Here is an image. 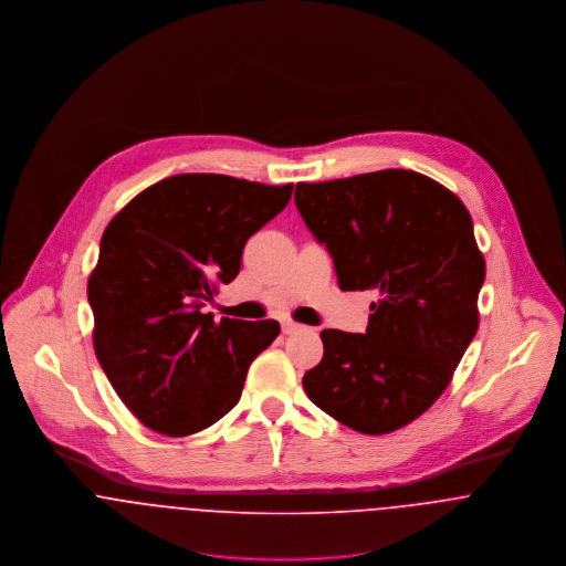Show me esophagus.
Masks as SVG:
<instances>
[{"label": "esophagus", "mask_w": 566, "mask_h": 566, "mask_svg": "<svg viewBox=\"0 0 566 566\" xmlns=\"http://www.w3.org/2000/svg\"><path fill=\"white\" fill-rule=\"evenodd\" d=\"M300 327H302V325L295 323V321H284V323H282V332H284V334H293V332H297Z\"/></svg>", "instance_id": "obj_1"}]
</instances>
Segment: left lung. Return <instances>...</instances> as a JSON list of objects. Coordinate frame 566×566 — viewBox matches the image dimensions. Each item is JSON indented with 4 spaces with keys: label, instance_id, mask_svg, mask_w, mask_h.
Wrapping results in <instances>:
<instances>
[{
    "label": "left lung",
    "instance_id": "1",
    "mask_svg": "<svg viewBox=\"0 0 566 566\" xmlns=\"http://www.w3.org/2000/svg\"><path fill=\"white\" fill-rule=\"evenodd\" d=\"M295 203L332 255L340 291L379 293L365 334L321 332L323 358L304 390L356 432H395L444 392L478 332L486 262L471 214L408 169L300 182Z\"/></svg>",
    "mask_w": 566,
    "mask_h": 566
}]
</instances>
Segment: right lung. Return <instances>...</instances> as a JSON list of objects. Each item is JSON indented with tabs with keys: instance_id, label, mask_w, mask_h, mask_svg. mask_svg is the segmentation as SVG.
Returning <instances> with one entry per match:
<instances>
[{
	"instance_id": "right-lung-1",
	"label": "right lung",
	"mask_w": 566,
	"mask_h": 566,
	"mask_svg": "<svg viewBox=\"0 0 566 566\" xmlns=\"http://www.w3.org/2000/svg\"><path fill=\"white\" fill-rule=\"evenodd\" d=\"M293 195L217 174H180L138 192L99 243L88 277L93 347L129 412L165 437L217 423L280 334L273 318L201 313L241 271L248 239Z\"/></svg>"
}]
</instances>
